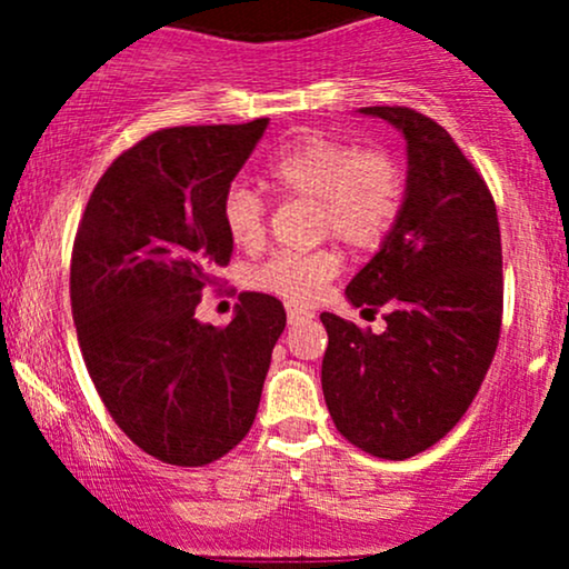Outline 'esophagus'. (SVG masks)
Masks as SVG:
<instances>
[{
  "instance_id": "obj_1",
  "label": "esophagus",
  "mask_w": 569,
  "mask_h": 569,
  "mask_svg": "<svg viewBox=\"0 0 569 569\" xmlns=\"http://www.w3.org/2000/svg\"><path fill=\"white\" fill-rule=\"evenodd\" d=\"M312 318H316V312L307 310V307H291V310H289V323L291 326L307 323V321H312Z\"/></svg>"
}]
</instances>
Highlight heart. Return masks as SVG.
I'll return each instance as SVG.
<instances>
[{
    "label": "heart",
    "instance_id": "heart-1",
    "mask_svg": "<svg viewBox=\"0 0 569 569\" xmlns=\"http://www.w3.org/2000/svg\"><path fill=\"white\" fill-rule=\"evenodd\" d=\"M267 181L283 198L316 202L318 232L335 234L352 251H371L393 230L403 206L407 179L385 149L323 133H299L270 160ZM221 221L240 248L264 238V202L246 187H232L221 202ZM339 272V253H276L251 270V286L289 302H312Z\"/></svg>",
    "mask_w": 569,
    "mask_h": 569
}]
</instances>
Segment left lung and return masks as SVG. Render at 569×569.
Returning <instances> with one entry per match:
<instances>
[{
  "label": "left lung",
  "mask_w": 569,
  "mask_h": 569,
  "mask_svg": "<svg viewBox=\"0 0 569 569\" xmlns=\"http://www.w3.org/2000/svg\"><path fill=\"white\" fill-rule=\"evenodd\" d=\"M407 139L393 230L345 289L388 329L323 312L321 385L339 433L382 460L426 452L466 415L498 350L502 248L492 192L452 136L409 107H363Z\"/></svg>",
  "instance_id": "obj_1"
}]
</instances>
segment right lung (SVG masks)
<instances>
[{
	"instance_id": "obj_1",
	"label": "right lung",
	"mask_w": 569,
	"mask_h": 569,
	"mask_svg": "<svg viewBox=\"0 0 569 569\" xmlns=\"http://www.w3.org/2000/svg\"><path fill=\"white\" fill-rule=\"evenodd\" d=\"M162 128L98 179L71 251V316L103 407L168 466H208L257 417L286 310L246 291L224 329L194 307L230 264L221 202L267 128Z\"/></svg>"
}]
</instances>
